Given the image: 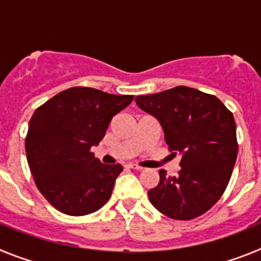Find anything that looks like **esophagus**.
<instances>
[{"label":"esophagus","instance_id":"esophagus-1","mask_svg":"<svg viewBox=\"0 0 261 261\" xmlns=\"http://www.w3.org/2000/svg\"><path fill=\"white\" fill-rule=\"evenodd\" d=\"M125 167L133 168V170H138V171H141V170H142V167H140V166H137V165H133V163H128Z\"/></svg>","mask_w":261,"mask_h":261}]
</instances>
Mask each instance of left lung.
<instances>
[{"label":"left lung","instance_id":"obj_1","mask_svg":"<svg viewBox=\"0 0 261 261\" xmlns=\"http://www.w3.org/2000/svg\"><path fill=\"white\" fill-rule=\"evenodd\" d=\"M165 132L168 150L180 154L175 176L159 171V183L147 192L154 208L174 220H193L216 204L231 177L237 155L234 116L220 99L187 86L136 96Z\"/></svg>","mask_w":261,"mask_h":261}]
</instances>
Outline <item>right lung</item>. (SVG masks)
I'll return each mask as SVG.
<instances>
[{"instance_id": "add662e5", "label": "right lung", "mask_w": 261, "mask_h": 261, "mask_svg": "<svg viewBox=\"0 0 261 261\" xmlns=\"http://www.w3.org/2000/svg\"><path fill=\"white\" fill-rule=\"evenodd\" d=\"M132 100L133 95L71 87L34 112L26 137L27 162L38 190L57 211L85 216L108 201L123 167L103 165L90 149Z\"/></svg>"}]
</instances>
